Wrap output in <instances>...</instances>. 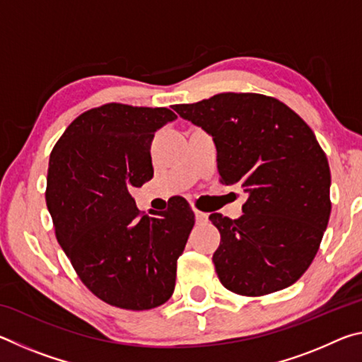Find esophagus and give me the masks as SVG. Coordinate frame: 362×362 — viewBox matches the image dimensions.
I'll list each match as a JSON object with an SVG mask.
<instances>
[{
    "mask_svg": "<svg viewBox=\"0 0 362 362\" xmlns=\"http://www.w3.org/2000/svg\"><path fill=\"white\" fill-rule=\"evenodd\" d=\"M194 218H196V223L203 225V223L207 222V218H209V217H207L206 212H201L198 209H194Z\"/></svg>",
    "mask_w": 362,
    "mask_h": 362,
    "instance_id": "34e87169",
    "label": "esophagus"
}]
</instances>
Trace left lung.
<instances>
[{"instance_id": "1", "label": "left lung", "mask_w": 362, "mask_h": 362, "mask_svg": "<svg viewBox=\"0 0 362 362\" xmlns=\"http://www.w3.org/2000/svg\"><path fill=\"white\" fill-rule=\"evenodd\" d=\"M174 110L217 148L220 183L249 198L236 220L211 214L220 231L212 262L226 289L262 297L292 286L320 249L330 216V169L313 131L278 99L223 93Z\"/></svg>"}]
</instances>
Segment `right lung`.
<instances>
[{
    "instance_id": "add662e5",
    "label": "right lung",
    "mask_w": 362,
    "mask_h": 362,
    "mask_svg": "<svg viewBox=\"0 0 362 362\" xmlns=\"http://www.w3.org/2000/svg\"><path fill=\"white\" fill-rule=\"evenodd\" d=\"M173 110L105 103L71 121L51 151L46 204L60 246L97 298L142 311L175 287L194 214L182 196L145 216L131 196L151 180V140Z\"/></svg>"
}]
</instances>
